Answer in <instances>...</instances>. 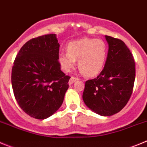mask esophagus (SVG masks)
I'll use <instances>...</instances> for the list:
<instances>
[{"label":"esophagus","mask_w":147,"mask_h":147,"mask_svg":"<svg viewBox=\"0 0 147 147\" xmlns=\"http://www.w3.org/2000/svg\"><path fill=\"white\" fill-rule=\"evenodd\" d=\"M77 80H78L77 77H75V76H71V79L69 80V82H68V84H69V85H72L73 83L74 82Z\"/></svg>","instance_id":"34e87169"}]
</instances>
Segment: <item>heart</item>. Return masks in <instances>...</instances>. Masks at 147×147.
<instances>
[{
    "mask_svg": "<svg viewBox=\"0 0 147 147\" xmlns=\"http://www.w3.org/2000/svg\"><path fill=\"white\" fill-rule=\"evenodd\" d=\"M67 53L59 54L58 61L65 72L74 67L76 60L87 76H97L103 69L107 54V46L99 39L83 38L73 41L67 47Z\"/></svg>",
    "mask_w": 147,
    "mask_h": 147,
    "instance_id": "obj_1",
    "label": "heart"
}]
</instances>
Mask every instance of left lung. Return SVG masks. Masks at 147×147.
I'll return each mask as SVG.
<instances>
[{
	"label": "left lung",
	"instance_id": "1",
	"mask_svg": "<svg viewBox=\"0 0 147 147\" xmlns=\"http://www.w3.org/2000/svg\"><path fill=\"white\" fill-rule=\"evenodd\" d=\"M109 45L105 67L96 78L85 82L82 98L90 110L109 116L124 108L132 93L136 78L132 53L121 40L105 36Z\"/></svg>",
	"mask_w": 147,
	"mask_h": 147
}]
</instances>
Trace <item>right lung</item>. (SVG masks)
I'll use <instances>...</instances> for the list:
<instances>
[{"instance_id":"right-lung-1","label":"right lung","mask_w":147,"mask_h":147,"mask_svg":"<svg viewBox=\"0 0 147 147\" xmlns=\"http://www.w3.org/2000/svg\"><path fill=\"white\" fill-rule=\"evenodd\" d=\"M55 34L28 40L19 51L11 70V85L20 108L37 119L49 118L61 107L69 76L60 70Z\"/></svg>"}]
</instances>
